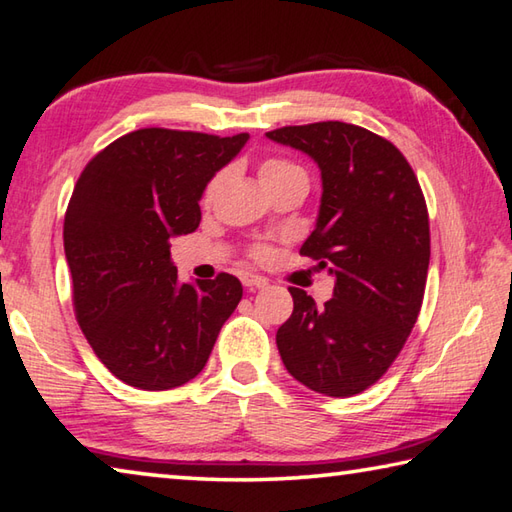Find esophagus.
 I'll list each match as a JSON object with an SVG mask.
<instances>
[{
    "label": "esophagus",
    "instance_id": "1",
    "mask_svg": "<svg viewBox=\"0 0 512 512\" xmlns=\"http://www.w3.org/2000/svg\"><path fill=\"white\" fill-rule=\"evenodd\" d=\"M240 281H243V285L247 289H263L269 283L265 276H256V274H249V272H245L243 276H240Z\"/></svg>",
    "mask_w": 512,
    "mask_h": 512
}]
</instances>
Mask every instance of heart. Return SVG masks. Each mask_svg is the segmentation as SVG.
<instances>
[{"label":"heart","mask_w":512,"mask_h":512,"mask_svg":"<svg viewBox=\"0 0 512 512\" xmlns=\"http://www.w3.org/2000/svg\"><path fill=\"white\" fill-rule=\"evenodd\" d=\"M287 178H305V171L296 165V162H289V160H283V158H272V160H265L263 165H260V182L265 185H272V182H278V180H287ZM220 182H223V173H218V176L209 182L207 187V198H214V194L220 187ZM254 256L258 260H265L269 256V249L267 247H258Z\"/></svg>","instance_id":"obj_1"}]
</instances>
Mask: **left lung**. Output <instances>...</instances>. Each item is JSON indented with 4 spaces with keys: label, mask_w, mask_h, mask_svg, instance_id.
I'll list each match as a JSON object with an SVG mask.
<instances>
[{
    "label": "left lung",
    "mask_w": 512,
    "mask_h": 512,
    "mask_svg": "<svg viewBox=\"0 0 512 512\" xmlns=\"http://www.w3.org/2000/svg\"><path fill=\"white\" fill-rule=\"evenodd\" d=\"M321 169V207L303 256L336 283L323 307L289 287L294 312L278 327L287 372L325 397H352L388 372L421 310L430 263L428 207L403 153L345 122L265 133Z\"/></svg>",
    "instance_id": "obj_1"
}]
</instances>
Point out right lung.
Here are the masks:
<instances>
[{"label": "right lung", "instance_id": "1", "mask_svg": "<svg viewBox=\"0 0 512 512\" xmlns=\"http://www.w3.org/2000/svg\"><path fill=\"white\" fill-rule=\"evenodd\" d=\"M247 140L138 129L77 178L64 216L75 318L98 359L133 388L171 390L198 376L243 298L231 274L180 283L171 238L198 229L205 187Z\"/></svg>", "mask_w": 512, "mask_h": 512}]
</instances>
